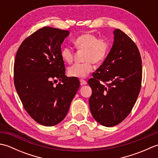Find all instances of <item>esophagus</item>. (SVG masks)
I'll use <instances>...</instances> for the list:
<instances>
[{"mask_svg":"<svg viewBox=\"0 0 158 158\" xmlns=\"http://www.w3.org/2000/svg\"><path fill=\"white\" fill-rule=\"evenodd\" d=\"M80 84H81V85H86L87 84V81H85V80H83V79H80Z\"/></svg>","mask_w":158,"mask_h":158,"instance_id":"34e87169","label":"esophagus"}]
</instances>
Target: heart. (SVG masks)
<instances>
[{"label":"heart","mask_w":158,"mask_h":158,"mask_svg":"<svg viewBox=\"0 0 158 158\" xmlns=\"http://www.w3.org/2000/svg\"><path fill=\"white\" fill-rule=\"evenodd\" d=\"M75 48L85 51V63L75 64L69 67L68 74L70 77L85 78L94 69L93 62L96 64L101 63L108 53L109 44L107 40L100 39L92 34H83L74 41ZM73 51L68 47L62 49L61 57L65 62L70 64L73 60Z\"/></svg>","instance_id":"obj_1"}]
</instances>
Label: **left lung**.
<instances>
[{"instance_id":"8db88e82","label":"left lung","mask_w":158,"mask_h":158,"mask_svg":"<svg viewBox=\"0 0 158 158\" xmlns=\"http://www.w3.org/2000/svg\"><path fill=\"white\" fill-rule=\"evenodd\" d=\"M113 35L108 56L88 81L92 90L90 111L96 122L106 127L117 125L129 115L142 81V61L137 46L119 29H115Z\"/></svg>"}]
</instances>
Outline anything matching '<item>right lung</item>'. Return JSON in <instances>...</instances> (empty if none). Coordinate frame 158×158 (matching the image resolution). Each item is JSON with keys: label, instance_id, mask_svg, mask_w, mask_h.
<instances>
[{"label": "right lung", "instance_id": "obj_1", "mask_svg": "<svg viewBox=\"0 0 158 158\" xmlns=\"http://www.w3.org/2000/svg\"><path fill=\"white\" fill-rule=\"evenodd\" d=\"M70 32L44 27L22 42L16 53L14 83L25 110L41 125L65 118L78 90L79 79L65 75L61 45ZM59 80L58 85L55 83Z\"/></svg>", "mask_w": 158, "mask_h": 158}]
</instances>
